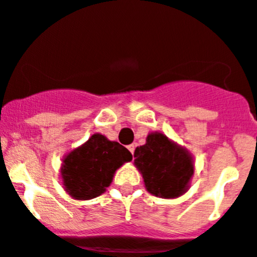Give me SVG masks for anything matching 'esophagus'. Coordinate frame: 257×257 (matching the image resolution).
I'll return each instance as SVG.
<instances>
[{"label":"esophagus","mask_w":257,"mask_h":257,"mask_svg":"<svg viewBox=\"0 0 257 257\" xmlns=\"http://www.w3.org/2000/svg\"><path fill=\"white\" fill-rule=\"evenodd\" d=\"M128 149H129V152H131L132 154H134V149H136V146H134V144H131V146H128Z\"/></svg>","instance_id":"1"}]
</instances>
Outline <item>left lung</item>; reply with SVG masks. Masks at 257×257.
I'll list each match as a JSON object with an SVG mask.
<instances>
[{
	"label": "left lung",
	"instance_id": "left-lung-1",
	"mask_svg": "<svg viewBox=\"0 0 257 257\" xmlns=\"http://www.w3.org/2000/svg\"><path fill=\"white\" fill-rule=\"evenodd\" d=\"M134 164L143 174L147 191L162 198H174L187 191L193 174V159L164 134L151 133L137 147Z\"/></svg>",
	"mask_w": 257,
	"mask_h": 257
}]
</instances>
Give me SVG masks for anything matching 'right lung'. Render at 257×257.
<instances>
[{
	"mask_svg": "<svg viewBox=\"0 0 257 257\" xmlns=\"http://www.w3.org/2000/svg\"><path fill=\"white\" fill-rule=\"evenodd\" d=\"M133 156L118 142L94 134L64 159L61 177L66 192L76 200H91L110 186L116 169Z\"/></svg>",
	"mask_w": 257,
	"mask_h": 257,
	"instance_id": "obj_1",
	"label": "right lung"
}]
</instances>
